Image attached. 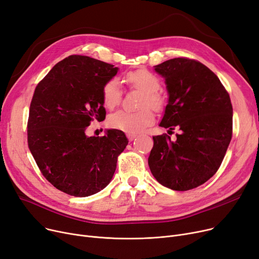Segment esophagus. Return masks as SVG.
I'll list each match as a JSON object with an SVG mask.
<instances>
[{
  "label": "esophagus",
  "mask_w": 259,
  "mask_h": 259,
  "mask_svg": "<svg viewBox=\"0 0 259 259\" xmlns=\"http://www.w3.org/2000/svg\"><path fill=\"white\" fill-rule=\"evenodd\" d=\"M136 137H137V135H135V134H128V135H127L128 141H133Z\"/></svg>",
  "instance_id": "1"
}]
</instances>
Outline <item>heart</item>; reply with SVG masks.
Returning <instances> with one entry per match:
<instances>
[{
	"mask_svg": "<svg viewBox=\"0 0 259 259\" xmlns=\"http://www.w3.org/2000/svg\"><path fill=\"white\" fill-rule=\"evenodd\" d=\"M125 80L134 89L142 92L138 103V106L141 108L136 112L119 110L110 115L107 122L108 125L113 128L127 134H138L151 125L154 121V114L150 108L155 112H160L164 107V98L158 92L161 84L155 73L144 68L127 72ZM101 96L103 105L106 108L113 109L118 106L122 97L119 82L116 79L106 81L102 86Z\"/></svg>",
	"mask_w": 259,
	"mask_h": 259,
	"instance_id": "b5f03b06",
	"label": "heart"
}]
</instances>
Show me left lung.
<instances>
[{"label":"left lung","instance_id":"left-lung-1","mask_svg":"<svg viewBox=\"0 0 259 259\" xmlns=\"http://www.w3.org/2000/svg\"><path fill=\"white\" fill-rule=\"evenodd\" d=\"M155 70L165 79L168 92L160 126L180 133L175 141L166 134L153 137L149 165L162 186L192 190L213 177L225 158L233 133L230 96L215 73L197 60L174 58Z\"/></svg>","mask_w":259,"mask_h":259}]
</instances>
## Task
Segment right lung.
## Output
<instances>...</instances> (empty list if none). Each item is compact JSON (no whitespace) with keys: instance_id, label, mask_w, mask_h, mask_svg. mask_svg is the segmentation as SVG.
I'll return each mask as SVG.
<instances>
[{"instance_id":"1","label":"right lung","mask_w":259,"mask_h":259,"mask_svg":"<svg viewBox=\"0 0 259 259\" xmlns=\"http://www.w3.org/2000/svg\"><path fill=\"white\" fill-rule=\"evenodd\" d=\"M117 71L112 64L72 55L57 63L34 90L28 147L46 180L70 196L103 190L128 143L119 130H108L102 137L85 135L93 120L105 119L102 86Z\"/></svg>"}]
</instances>
